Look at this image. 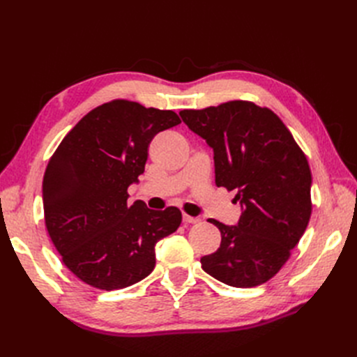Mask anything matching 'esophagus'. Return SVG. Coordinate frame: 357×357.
<instances>
[{
	"label": "esophagus",
	"mask_w": 357,
	"mask_h": 357,
	"mask_svg": "<svg viewBox=\"0 0 357 357\" xmlns=\"http://www.w3.org/2000/svg\"><path fill=\"white\" fill-rule=\"evenodd\" d=\"M183 222H186V223H198L199 219L198 218H193V215H189V214H183Z\"/></svg>",
	"instance_id": "1"
}]
</instances>
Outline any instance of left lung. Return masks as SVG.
Masks as SVG:
<instances>
[{"instance_id": "1", "label": "left lung", "mask_w": 357, "mask_h": 357, "mask_svg": "<svg viewBox=\"0 0 357 357\" xmlns=\"http://www.w3.org/2000/svg\"><path fill=\"white\" fill-rule=\"evenodd\" d=\"M190 131L214 152L215 185L236 190L235 226L214 219L220 247L201 257L202 269L234 287L273 278L304 235L311 215V171L286 125L266 107L229 101L181 110Z\"/></svg>"}]
</instances>
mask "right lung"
Here are the masks:
<instances>
[{
	"label": "right lung",
	"instance_id": "right-lung-1",
	"mask_svg": "<svg viewBox=\"0 0 357 357\" xmlns=\"http://www.w3.org/2000/svg\"><path fill=\"white\" fill-rule=\"evenodd\" d=\"M180 123L171 110L114 100L86 114L62 139L43 178V208L52 243L70 271L96 289L138 283L153 271L155 245L176 232V207L128 202L144 172L153 137Z\"/></svg>",
	"mask_w": 357,
	"mask_h": 357
}]
</instances>
